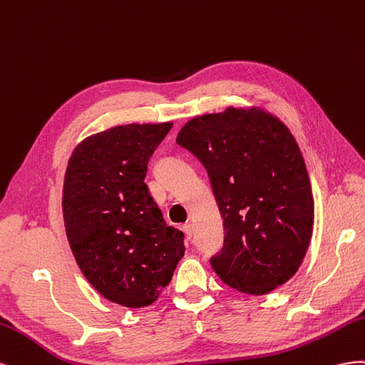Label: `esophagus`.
<instances>
[{"label":"esophagus","mask_w":365,"mask_h":365,"mask_svg":"<svg viewBox=\"0 0 365 365\" xmlns=\"http://www.w3.org/2000/svg\"><path fill=\"white\" fill-rule=\"evenodd\" d=\"M182 229H183V232H185L186 237H188V238L192 237V234H194V226H192V223H185V225L182 226Z\"/></svg>","instance_id":"34e87169"}]
</instances>
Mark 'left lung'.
Wrapping results in <instances>:
<instances>
[{"instance_id":"left-lung-1","label":"left lung","mask_w":365,"mask_h":365,"mask_svg":"<svg viewBox=\"0 0 365 365\" xmlns=\"http://www.w3.org/2000/svg\"><path fill=\"white\" fill-rule=\"evenodd\" d=\"M175 142L203 163L223 217L215 274L249 295L284 284L303 263L315 217L294 134L263 108L227 107L186 122Z\"/></svg>"}]
</instances>
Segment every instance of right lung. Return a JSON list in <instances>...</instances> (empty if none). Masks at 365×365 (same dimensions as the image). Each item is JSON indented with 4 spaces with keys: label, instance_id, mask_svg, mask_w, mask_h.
Wrapping results in <instances>:
<instances>
[{
    "label": "right lung",
    "instance_id": "add662e5",
    "mask_svg": "<svg viewBox=\"0 0 365 365\" xmlns=\"http://www.w3.org/2000/svg\"><path fill=\"white\" fill-rule=\"evenodd\" d=\"M173 122L118 125L82 140L67 165L62 214L71 252L111 303L153 304L185 255L145 183L148 160Z\"/></svg>",
    "mask_w": 365,
    "mask_h": 365
}]
</instances>
